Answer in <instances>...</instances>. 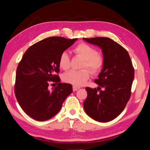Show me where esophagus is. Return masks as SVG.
Wrapping results in <instances>:
<instances>
[{
    "instance_id": "esophagus-1",
    "label": "esophagus",
    "mask_w": 150,
    "mask_h": 150,
    "mask_svg": "<svg viewBox=\"0 0 150 150\" xmlns=\"http://www.w3.org/2000/svg\"><path fill=\"white\" fill-rule=\"evenodd\" d=\"M80 88V87H76V86H73V91H77V90H79Z\"/></svg>"
}]
</instances>
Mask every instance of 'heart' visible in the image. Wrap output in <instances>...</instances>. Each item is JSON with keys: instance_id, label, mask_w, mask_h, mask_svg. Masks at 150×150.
Segmentation results:
<instances>
[{"instance_id": "heart-1", "label": "heart", "mask_w": 150, "mask_h": 150, "mask_svg": "<svg viewBox=\"0 0 150 150\" xmlns=\"http://www.w3.org/2000/svg\"><path fill=\"white\" fill-rule=\"evenodd\" d=\"M74 54L84 59L81 68L79 71H70L63 76L64 82L77 87L83 85L90 78L91 72L97 75L103 70L105 65V59L102 55L97 54L95 47L86 43H79L73 48ZM59 66L63 70H68L70 67V58L67 52H63L59 57ZM88 68V70L86 69Z\"/></svg>"}]
</instances>
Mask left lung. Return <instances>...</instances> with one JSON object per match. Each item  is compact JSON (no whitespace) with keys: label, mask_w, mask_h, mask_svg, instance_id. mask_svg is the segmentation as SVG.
Returning <instances> with one entry per match:
<instances>
[{"label":"left lung","mask_w":150,"mask_h":150,"mask_svg":"<svg viewBox=\"0 0 150 150\" xmlns=\"http://www.w3.org/2000/svg\"><path fill=\"white\" fill-rule=\"evenodd\" d=\"M83 40L100 47L105 59L98 79L95 80L99 87H86L87 97L83 106L93 120L107 122L120 115L130 99L134 67L128 52L112 40L105 37Z\"/></svg>","instance_id":"8db88e82"}]
</instances>
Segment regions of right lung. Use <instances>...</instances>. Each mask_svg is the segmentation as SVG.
Returning <instances> with one entry per match:
<instances>
[{"label":"right lung","mask_w":150,"mask_h":150,"mask_svg":"<svg viewBox=\"0 0 150 150\" xmlns=\"http://www.w3.org/2000/svg\"><path fill=\"white\" fill-rule=\"evenodd\" d=\"M77 40L47 38L30 46L18 63L15 96L22 110L34 120L44 121L54 116L72 93V85L60 83L56 73L59 72L60 54ZM50 82L58 83L52 91Z\"/></svg>","instance_id":"add662e5"}]
</instances>
